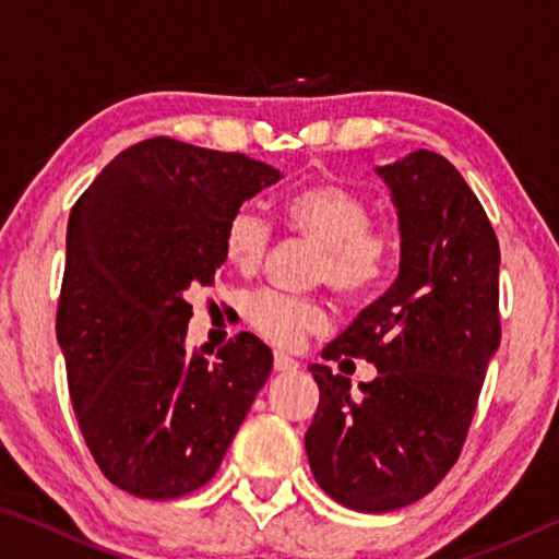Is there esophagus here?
I'll use <instances>...</instances> for the list:
<instances>
[{"label":"esophagus","instance_id":"34e87169","mask_svg":"<svg viewBox=\"0 0 559 559\" xmlns=\"http://www.w3.org/2000/svg\"><path fill=\"white\" fill-rule=\"evenodd\" d=\"M273 370H276V372H296L298 362L288 355L276 353V355H273Z\"/></svg>","mask_w":559,"mask_h":559}]
</instances>
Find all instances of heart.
<instances>
[{"mask_svg": "<svg viewBox=\"0 0 559 559\" xmlns=\"http://www.w3.org/2000/svg\"><path fill=\"white\" fill-rule=\"evenodd\" d=\"M281 216L290 234L320 246L316 283H325L345 300H362L382 286L394 261V239L390 229L372 222L374 206L362 189L343 179H318L293 189L281 204ZM222 249L226 263L239 273L259 271L273 249V224L257 206L243 204L226 219ZM243 316L278 347H296L330 325L323 302L278 290L253 293Z\"/></svg>", "mask_w": 559, "mask_h": 559, "instance_id": "b5f03b06", "label": "heart"}]
</instances>
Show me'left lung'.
Listing matches in <instances>:
<instances>
[{
    "label": "left lung",
    "instance_id": "obj_1",
    "mask_svg": "<svg viewBox=\"0 0 559 559\" xmlns=\"http://www.w3.org/2000/svg\"><path fill=\"white\" fill-rule=\"evenodd\" d=\"M377 173L400 212V276L323 359H367L380 374L353 396L347 377L310 367L320 402L306 431L318 486L359 513L404 508L439 486L500 345L498 236L466 179L429 150Z\"/></svg>",
    "mask_w": 559,
    "mask_h": 559
}]
</instances>
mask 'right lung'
<instances>
[{
    "label": "right lung",
    "instance_id": "obj_1",
    "mask_svg": "<svg viewBox=\"0 0 559 559\" xmlns=\"http://www.w3.org/2000/svg\"><path fill=\"white\" fill-rule=\"evenodd\" d=\"M278 179L241 153L150 138L73 204L56 337L86 447L130 496L202 488L269 380L273 355L251 333L214 359L189 353L187 293L214 283L231 212Z\"/></svg>",
    "mask_w": 559,
    "mask_h": 559
}]
</instances>
